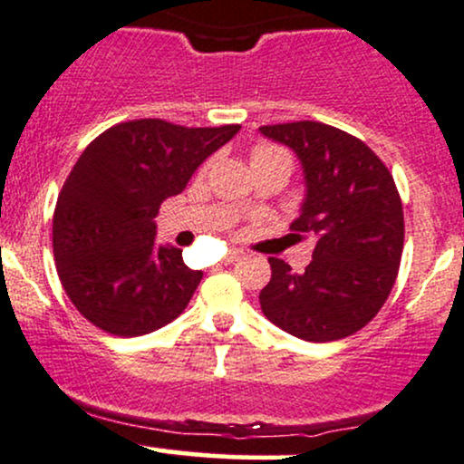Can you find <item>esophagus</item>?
<instances>
[{
	"label": "esophagus",
	"instance_id": "obj_1",
	"mask_svg": "<svg viewBox=\"0 0 464 464\" xmlns=\"http://www.w3.org/2000/svg\"><path fill=\"white\" fill-rule=\"evenodd\" d=\"M242 250H231V253H228L227 255V257H225V264H233V262H237V259L239 257H242Z\"/></svg>",
	"mask_w": 464,
	"mask_h": 464
}]
</instances>
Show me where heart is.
Masks as SVG:
<instances>
[{
    "instance_id": "obj_1",
    "label": "heart",
    "mask_w": 464,
    "mask_h": 464,
    "mask_svg": "<svg viewBox=\"0 0 464 464\" xmlns=\"http://www.w3.org/2000/svg\"><path fill=\"white\" fill-rule=\"evenodd\" d=\"M270 157H284L290 161V157H287V152L281 150V148H275V146H257L253 150V161H259V159H270ZM246 205V202H244Z\"/></svg>"
}]
</instances>
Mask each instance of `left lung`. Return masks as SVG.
Instances as JSON below:
<instances>
[{"label": "left lung", "instance_id": "8db88e82", "mask_svg": "<svg viewBox=\"0 0 464 464\" xmlns=\"http://www.w3.org/2000/svg\"><path fill=\"white\" fill-rule=\"evenodd\" d=\"M292 148L305 174V200L292 236L316 239L305 273L270 257L259 292L264 316L307 343L360 332L382 310L403 250V207L382 159L349 132L321 121L262 126Z\"/></svg>", "mask_w": 464, "mask_h": 464}]
</instances>
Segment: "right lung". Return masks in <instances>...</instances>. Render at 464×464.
<instances>
[{
	"instance_id": "obj_1",
	"label": "right lung",
	"mask_w": 464,
	"mask_h": 464,
	"mask_svg": "<svg viewBox=\"0 0 464 464\" xmlns=\"http://www.w3.org/2000/svg\"><path fill=\"white\" fill-rule=\"evenodd\" d=\"M237 130L132 120L84 148L58 194L52 246L69 301L89 323L132 338L188 307L202 273L180 248L154 244V218Z\"/></svg>"
}]
</instances>
